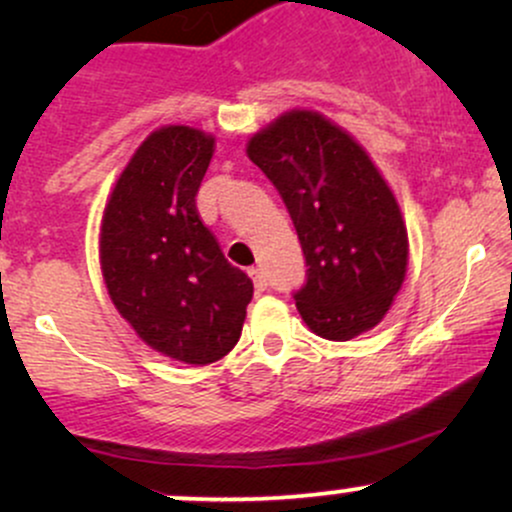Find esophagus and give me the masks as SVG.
I'll return each instance as SVG.
<instances>
[{
  "label": "esophagus",
  "instance_id": "esophagus-1",
  "mask_svg": "<svg viewBox=\"0 0 512 512\" xmlns=\"http://www.w3.org/2000/svg\"><path fill=\"white\" fill-rule=\"evenodd\" d=\"M248 274H250L252 284H255V289H257V291H264V289H267V276H264V272H262L260 267H252Z\"/></svg>",
  "mask_w": 512,
  "mask_h": 512
}]
</instances>
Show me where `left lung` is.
Wrapping results in <instances>:
<instances>
[{"instance_id": "left-lung-1", "label": "left lung", "mask_w": 512, "mask_h": 512, "mask_svg": "<svg viewBox=\"0 0 512 512\" xmlns=\"http://www.w3.org/2000/svg\"><path fill=\"white\" fill-rule=\"evenodd\" d=\"M289 209L308 264L296 308L317 337L349 342L383 322L402 289L409 238L368 151L315 110H289L248 142Z\"/></svg>"}]
</instances>
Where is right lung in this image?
Returning a JSON list of instances; mask_svg holds the SVG:
<instances>
[{
    "label": "right lung",
    "mask_w": 512,
    "mask_h": 512,
    "mask_svg": "<svg viewBox=\"0 0 512 512\" xmlns=\"http://www.w3.org/2000/svg\"><path fill=\"white\" fill-rule=\"evenodd\" d=\"M214 134L166 125L139 144L105 202V289L137 337L173 361L207 366L238 344L252 281L197 214Z\"/></svg>",
    "instance_id": "1"
}]
</instances>
